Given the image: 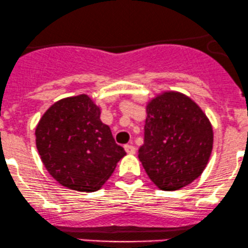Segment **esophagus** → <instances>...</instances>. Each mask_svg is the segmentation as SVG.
Segmentation results:
<instances>
[{"mask_svg":"<svg viewBox=\"0 0 248 248\" xmlns=\"http://www.w3.org/2000/svg\"><path fill=\"white\" fill-rule=\"evenodd\" d=\"M124 149L127 154H135L136 153V148L134 145L126 144V145H124Z\"/></svg>","mask_w":248,"mask_h":248,"instance_id":"esophagus-1","label":"esophagus"}]
</instances>
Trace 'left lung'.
I'll return each instance as SVG.
<instances>
[{"mask_svg":"<svg viewBox=\"0 0 248 248\" xmlns=\"http://www.w3.org/2000/svg\"><path fill=\"white\" fill-rule=\"evenodd\" d=\"M213 138L212 124L198 104L183 93L162 92L146 103L138 158L157 187L177 190L203 172Z\"/></svg>","mask_w":248,"mask_h":248,"instance_id":"left-lung-1","label":"left lung"}]
</instances>
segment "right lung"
<instances>
[{
	"label": "right lung",
	"mask_w": 248,
	"mask_h": 248,
	"mask_svg": "<svg viewBox=\"0 0 248 248\" xmlns=\"http://www.w3.org/2000/svg\"><path fill=\"white\" fill-rule=\"evenodd\" d=\"M39 155L63 187L95 191L126 155L100 121V108L87 94L63 98L44 113L35 129Z\"/></svg>",
	"instance_id": "right-lung-1"
}]
</instances>
